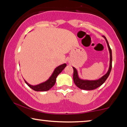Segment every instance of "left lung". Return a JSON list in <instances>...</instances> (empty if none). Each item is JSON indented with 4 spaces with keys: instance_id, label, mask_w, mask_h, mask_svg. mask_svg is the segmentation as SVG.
Wrapping results in <instances>:
<instances>
[{
    "instance_id": "8db88e82",
    "label": "left lung",
    "mask_w": 127,
    "mask_h": 127,
    "mask_svg": "<svg viewBox=\"0 0 127 127\" xmlns=\"http://www.w3.org/2000/svg\"><path fill=\"white\" fill-rule=\"evenodd\" d=\"M103 37L105 38L106 41L107 47H108L109 53H110V65H109V70L107 71V72L106 73L105 75L102 76L101 78H100L99 79L96 80H82L80 79L78 76V73L77 71L76 70L75 67H73V81L74 84H76V86L80 88L81 90H95L97 88L99 87H100L101 85H102L105 83V81L106 80L107 77H109L110 73L111 72V69H112V50L109 46L108 41H107L106 38L105 36H103Z\"/></svg>"
}]
</instances>
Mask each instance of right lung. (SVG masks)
I'll return each mask as SVG.
<instances>
[{"label":"right lung","instance_id":"obj_1","mask_svg":"<svg viewBox=\"0 0 127 127\" xmlns=\"http://www.w3.org/2000/svg\"><path fill=\"white\" fill-rule=\"evenodd\" d=\"M66 66V64H64L62 65H61L57 67L55 69L53 73L52 74L51 77L49 78V79H48L46 81H45L44 83H41V84L36 85V86H32L28 84L27 81L25 80V82L26 83L28 86L29 87L32 88V90H33L34 91H48L50 88L53 87L54 86L55 81H56L57 77L58 76L59 74L64 70V68Z\"/></svg>","mask_w":127,"mask_h":127}]
</instances>
